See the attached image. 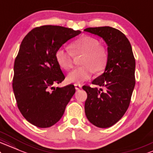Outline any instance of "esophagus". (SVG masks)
Segmentation results:
<instances>
[{"instance_id": "esophagus-1", "label": "esophagus", "mask_w": 153, "mask_h": 153, "mask_svg": "<svg viewBox=\"0 0 153 153\" xmlns=\"http://www.w3.org/2000/svg\"><path fill=\"white\" fill-rule=\"evenodd\" d=\"M74 86H75V89H76V90H79V89H82V86L79 84H75Z\"/></svg>"}]
</instances>
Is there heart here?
Listing matches in <instances>:
<instances>
[{
	"label": "heart",
	"mask_w": 153,
	"mask_h": 153,
	"mask_svg": "<svg viewBox=\"0 0 153 153\" xmlns=\"http://www.w3.org/2000/svg\"><path fill=\"white\" fill-rule=\"evenodd\" d=\"M70 51L59 48L55 53L57 64L62 69L68 70L73 65V56L83 55L82 66L70 71L67 81L70 83H82L91 78L93 72H102L108 63V51L100 45L97 39L90 36H82L73 41L69 46Z\"/></svg>",
	"instance_id": "obj_1"
}]
</instances>
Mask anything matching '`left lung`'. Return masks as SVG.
Wrapping results in <instances>:
<instances>
[{"label": "left lung", "instance_id": "left-lung-1", "mask_svg": "<svg viewBox=\"0 0 153 153\" xmlns=\"http://www.w3.org/2000/svg\"><path fill=\"white\" fill-rule=\"evenodd\" d=\"M84 30L102 38L107 45L105 72L92 82L104 89L82 87L87 94L84 109L88 120L96 127L107 128L123 117L130 105L135 85V59L130 41L120 30L109 26Z\"/></svg>", "mask_w": 153, "mask_h": 153}]
</instances>
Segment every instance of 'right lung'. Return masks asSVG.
Returning a JSON list of instances; mask_svg holds the SVG:
<instances>
[{"label":"right lung","mask_w":153,"mask_h":153,"mask_svg":"<svg viewBox=\"0 0 153 153\" xmlns=\"http://www.w3.org/2000/svg\"><path fill=\"white\" fill-rule=\"evenodd\" d=\"M80 33L48 25L33 28L23 39L14 62L13 89L20 112L32 125L40 128L54 125L74 94L72 84L53 87L65 79L55 53Z\"/></svg>","instance_id":"right-lung-1"}]
</instances>
